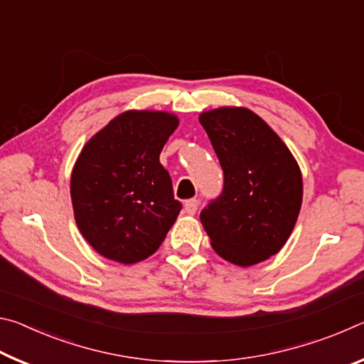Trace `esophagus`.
I'll return each mask as SVG.
<instances>
[{
    "mask_svg": "<svg viewBox=\"0 0 364 364\" xmlns=\"http://www.w3.org/2000/svg\"><path fill=\"white\" fill-rule=\"evenodd\" d=\"M197 207H199V200L197 199H189L184 202V210L188 215H194L197 212Z\"/></svg>",
    "mask_w": 364,
    "mask_h": 364,
    "instance_id": "esophagus-1",
    "label": "esophagus"
}]
</instances>
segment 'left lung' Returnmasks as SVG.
Segmentation results:
<instances>
[{
	"mask_svg": "<svg viewBox=\"0 0 364 364\" xmlns=\"http://www.w3.org/2000/svg\"><path fill=\"white\" fill-rule=\"evenodd\" d=\"M225 186L200 212L217 254L237 267L276 255L299 218L304 181L292 152L267 122L245 107H218L199 115Z\"/></svg>",
	"mask_w": 364,
	"mask_h": 364,
	"instance_id": "1",
	"label": "left lung"
}]
</instances>
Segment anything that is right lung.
Segmentation results:
<instances>
[{
  "label": "right lung",
  "mask_w": 364,
  "mask_h": 364,
  "mask_svg": "<svg viewBox=\"0 0 364 364\" xmlns=\"http://www.w3.org/2000/svg\"><path fill=\"white\" fill-rule=\"evenodd\" d=\"M178 123L164 110H127L83 146L70 197L78 230L100 255L138 263L173 226L181 202L159 156Z\"/></svg>",
  "instance_id": "obj_1"
}]
</instances>
